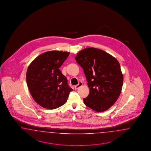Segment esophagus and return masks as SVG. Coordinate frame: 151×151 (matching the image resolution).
I'll return each mask as SVG.
<instances>
[{
	"label": "esophagus",
	"mask_w": 151,
	"mask_h": 151,
	"mask_svg": "<svg viewBox=\"0 0 151 151\" xmlns=\"http://www.w3.org/2000/svg\"><path fill=\"white\" fill-rule=\"evenodd\" d=\"M82 86V83L81 82H80L78 83V84L77 85H76L75 86V88L76 89V90H78V88H80V87H81V86Z\"/></svg>",
	"instance_id": "esophagus-1"
}]
</instances>
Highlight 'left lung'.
<instances>
[{
	"label": "left lung",
	"mask_w": 151,
	"mask_h": 151,
	"mask_svg": "<svg viewBox=\"0 0 151 151\" xmlns=\"http://www.w3.org/2000/svg\"><path fill=\"white\" fill-rule=\"evenodd\" d=\"M75 59L86 76L90 93L83 99L85 105L98 112L113 105L121 93L124 76L119 61L99 49L80 51Z\"/></svg>",
	"instance_id": "left-lung-1"
}]
</instances>
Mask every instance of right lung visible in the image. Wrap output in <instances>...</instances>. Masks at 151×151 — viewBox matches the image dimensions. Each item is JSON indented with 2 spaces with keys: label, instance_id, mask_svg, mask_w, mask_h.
<instances>
[{
  "label": "right lung",
  "instance_id": "right-lung-1",
  "mask_svg": "<svg viewBox=\"0 0 151 151\" xmlns=\"http://www.w3.org/2000/svg\"><path fill=\"white\" fill-rule=\"evenodd\" d=\"M69 52L50 51L37 56L27 68L26 79L33 99L41 107L53 110L63 105L73 89L60 67Z\"/></svg>",
  "mask_w": 151,
  "mask_h": 151
}]
</instances>
